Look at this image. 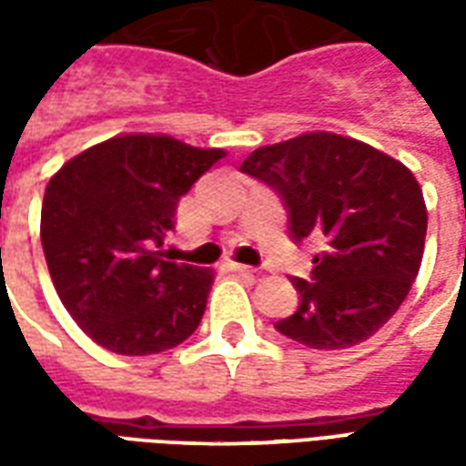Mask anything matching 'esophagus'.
<instances>
[{
    "instance_id": "34e87169",
    "label": "esophagus",
    "mask_w": 466,
    "mask_h": 466,
    "mask_svg": "<svg viewBox=\"0 0 466 466\" xmlns=\"http://www.w3.org/2000/svg\"><path fill=\"white\" fill-rule=\"evenodd\" d=\"M224 267H227V269L234 274H242V277H254L252 267H244V264H237V262H227Z\"/></svg>"
}]
</instances>
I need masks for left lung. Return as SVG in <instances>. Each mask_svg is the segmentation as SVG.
I'll return each instance as SVG.
<instances>
[{
	"label": "left lung",
	"mask_w": 466,
	"mask_h": 466,
	"mask_svg": "<svg viewBox=\"0 0 466 466\" xmlns=\"http://www.w3.org/2000/svg\"><path fill=\"white\" fill-rule=\"evenodd\" d=\"M242 172L282 194L294 239L327 237L312 282L294 279L299 309L277 329L309 350H347L380 332L421 267L427 204L414 174L334 132L259 147Z\"/></svg>",
	"instance_id": "1"
}]
</instances>
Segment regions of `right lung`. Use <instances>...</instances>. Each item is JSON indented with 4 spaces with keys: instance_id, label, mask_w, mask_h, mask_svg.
Segmentation results:
<instances>
[{
    "instance_id": "obj_1",
    "label": "right lung",
    "mask_w": 466,
    "mask_h": 466,
    "mask_svg": "<svg viewBox=\"0 0 466 466\" xmlns=\"http://www.w3.org/2000/svg\"><path fill=\"white\" fill-rule=\"evenodd\" d=\"M224 149L169 134H116L62 164L42 202V249L59 299L99 347L144 357L202 322L212 269L162 259L177 204Z\"/></svg>"
}]
</instances>
